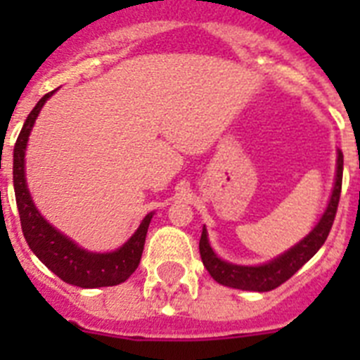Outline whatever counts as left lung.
Instances as JSON below:
<instances>
[{
  "instance_id": "8db88e82",
  "label": "left lung",
  "mask_w": 360,
  "mask_h": 360,
  "mask_svg": "<svg viewBox=\"0 0 360 360\" xmlns=\"http://www.w3.org/2000/svg\"><path fill=\"white\" fill-rule=\"evenodd\" d=\"M341 187H342V153L339 151L337 157V178L335 186H333L332 198H330L328 207L324 211L323 218L319 224L314 227V231L304 238L301 243L292 247L288 252L281 254L276 257L274 262L266 263L259 266H240L232 265V263L221 262L214 252H212L211 245L207 240V232L205 227L202 231L200 238V256H202L203 266L207 269L211 278L218 281L219 285L225 287L240 288V290H252V292H269L278 288L279 285L290 279L304 263L314 257V254L323 247L330 234V229L333 225V219L337 214V205L341 198Z\"/></svg>"
}]
</instances>
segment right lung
<instances>
[{
	"instance_id": "add662e5",
	"label": "right lung",
	"mask_w": 360,
	"mask_h": 360,
	"mask_svg": "<svg viewBox=\"0 0 360 360\" xmlns=\"http://www.w3.org/2000/svg\"><path fill=\"white\" fill-rule=\"evenodd\" d=\"M52 94L53 91H50L41 97L36 108L28 113L14 146V191L23 236L32 252L68 285L81 288L113 287L126 281L141 263L153 212L142 219L141 227L136 229L128 243H124L115 252L108 254H94L79 249L73 241L44 221L43 216L34 207L25 184V148L41 108Z\"/></svg>"
}]
</instances>
